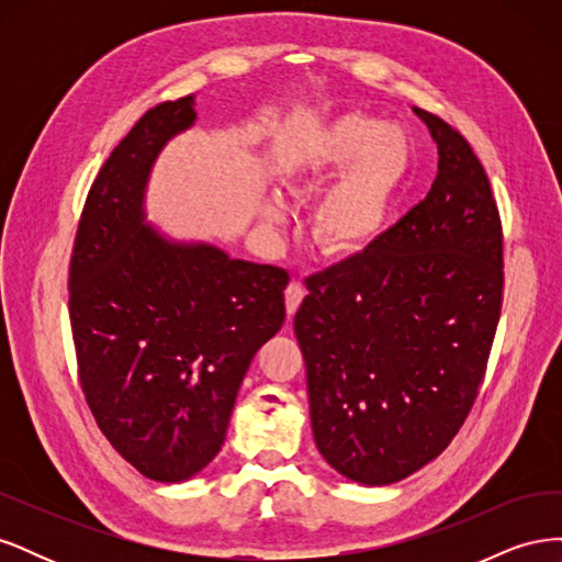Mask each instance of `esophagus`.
Segmentation results:
<instances>
[{
    "label": "esophagus",
    "mask_w": 562,
    "mask_h": 562,
    "mask_svg": "<svg viewBox=\"0 0 562 562\" xmlns=\"http://www.w3.org/2000/svg\"><path fill=\"white\" fill-rule=\"evenodd\" d=\"M304 295H307V291H304L302 281H291V283H288V288H285V312H288V318H293V314L300 310Z\"/></svg>",
    "instance_id": "esophagus-1"
}]
</instances>
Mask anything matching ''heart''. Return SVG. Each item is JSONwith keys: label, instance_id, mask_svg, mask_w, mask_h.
<instances>
[{"label": "heart", "instance_id": "heart-1", "mask_svg": "<svg viewBox=\"0 0 562 562\" xmlns=\"http://www.w3.org/2000/svg\"><path fill=\"white\" fill-rule=\"evenodd\" d=\"M415 140L398 124H380L366 112L335 116L314 133L297 161L283 173L291 194H304L340 173L310 213V234L328 258H351L375 244L413 178ZM267 227L285 220L281 196L260 211Z\"/></svg>", "mask_w": 562, "mask_h": 562}]
</instances>
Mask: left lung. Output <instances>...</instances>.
I'll list each match as a JSON object with an SVG mask.
<instances>
[{
    "label": "left lung",
    "mask_w": 562,
    "mask_h": 562,
    "mask_svg": "<svg viewBox=\"0 0 562 562\" xmlns=\"http://www.w3.org/2000/svg\"><path fill=\"white\" fill-rule=\"evenodd\" d=\"M438 145L429 194L368 250L307 279L295 314L326 462L361 485L429 464L479 396L502 312V220L464 135L413 108Z\"/></svg>",
    "instance_id": "obj_1"
}]
</instances>
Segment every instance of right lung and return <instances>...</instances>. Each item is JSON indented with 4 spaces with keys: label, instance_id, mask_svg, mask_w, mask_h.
Here are the masks:
<instances>
[{
    "label": "right lung",
    "instance_id": "obj_1",
    "mask_svg": "<svg viewBox=\"0 0 562 562\" xmlns=\"http://www.w3.org/2000/svg\"><path fill=\"white\" fill-rule=\"evenodd\" d=\"M194 122V95L140 116L91 184L70 260L83 396L112 448L159 483L213 462L255 351L285 318V269L145 223L151 166Z\"/></svg>",
    "mask_w": 562,
    "mask_h": 562
}]
</instances>
